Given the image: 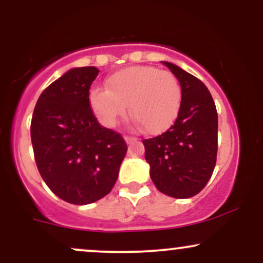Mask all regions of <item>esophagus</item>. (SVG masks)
<instances>
[{"label": "esophagus", "mask_w": 263, "mask_h": 263, "mask_svg": "<svg viewBox=\"0 0 263 263\" xmlns=\"http://www.w3.org/2000/svg\"><path fill=\"white\" fill-rule=\"evenodd\" d=\"M125 140H126V142H127V143H132V142L137 141V138H136V137H131V136H126Z\"/></svg>", "instance_id": "esophagus-1"}]
</instances>
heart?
Listing matches in <instances>:
<instances>
[{
	"label": "heart",
	"instance_id": "b5f03b06",
	"mask_svg": "<svg viewBox=\"0 0 263 263\" xmlns=\"http://www.w3.org/2000/svg\"><path fill=\"white\" fill-rule=\"evenodd\" d=\"M90 105L102 125L114 127L127 112L151 135L161 134L176 121L182 102L179 80L168 70L136 65L107 78L106 90L92 89Z\"/></svg>",
	"mask_w": 263,
	"mask_h": 263
}]
</instances>
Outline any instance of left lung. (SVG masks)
<instances>
[{
	"label": "left lung",
	"instance_id": "left-lung-1",
	"mask_svg": "<svg viewBox=\"0 0 263 263\" xmlns=\"http://www.w3.org/2000/svg\"><path fill=\"white\" fill-rule=\"evenodd\" d=\"M179 80L182 102L173 125L143 140L156 188L177 199L197 195L209 182L218 155V112L208 87L179 66L163 62Z\"/></svg>",
	"mask_w": 263,
	"mask_h": 263
}]
</instances>
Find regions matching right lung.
Wrapping results in <instances>:
<instances>
[{
    "label": "right lung",
    "mask_w": 263,
    "mask_h": 263,
    "mask_svg": "<svg viewBox=\"0 0 263 263\" xmlns=\"http://www.w3.org/2000/svg\"><path fill=\"white\" fill-rule=\"evenodd\" d=\"M95 66L74 68L39 96L31 122L37 168L57 197L75 205L93 203L111 192L127 144L102 127L90 107Z\"/></svg>",
    "instance_id": "right-lung-1"
}]
</instances>
